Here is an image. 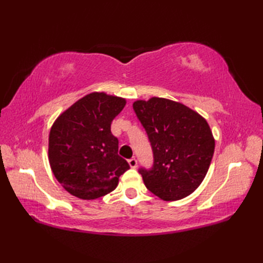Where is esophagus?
Here are the masks:
<instances>
[{"instance_id": "esophagus-1", "label": "esophagus", "mask_w": 263, "mask_h": 263, "mask_svg": "<svg viewBox=\"0 0 263 263\" xmlns=\"http://www.w3.org/2000/svg\"><path fill=\"white\" fill-rule=\"evenodd\" d=\"M128 165H130V167H132V168H136L137 165H138V160L136 158L128 159Z\"/></svg>"}]
</instances>
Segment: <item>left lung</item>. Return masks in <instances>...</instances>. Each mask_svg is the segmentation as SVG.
<instances>
[{
  "label": "left lung",
  "instance_id": "8db88e82",
  "mask_svg": "<svg viewBox=\"0 0 263 263\" xmlns=\"http://www.w3.org/2000/svg\"><path fill=\"white\" fill-rule=\"evenodd\" d=\"M133 109L154 154L153 166L139 168L147 189L165 201L187 197L203 181L214 156L208 123L186 106L165 98L138 100Z\"/></svg>",
  "mask_w": 263,
  "mask_h": 263
}]
</instances>
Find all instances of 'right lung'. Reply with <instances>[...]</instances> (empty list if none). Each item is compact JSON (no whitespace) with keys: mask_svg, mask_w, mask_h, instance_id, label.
I'll use <instances>...</instances> for the list:
<instances>
[{"mask_svg":"<svg viewBox=\"0 0 263 263\" xmlns=\"http://www.w3.org/2000/svg\"><path fill=\"white\" fill-rule=\"evenodd\" d=\"M125 99L93 92L55 121L48 140V158L57 180L72 195L85 200L103 197L117 186L130 168L117 155L119 140L110 124Z\"/></svg>","mask_w":263,"mask_h":263,"instance_id":"right-lung-1","label":"right lung"}]
</instances>
